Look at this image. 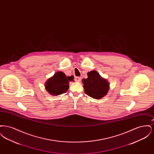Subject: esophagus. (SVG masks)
<instances>
[{"label":"esophagus","instance_id":"1","mask_svg":"<svg viewBox=\"0 0 154 154\" xmlns=\"http://www.w3.org/2000/svg\"><path fill=\"white\" fill-rule=\"evenodd\" d=\"M74 80H75V81H77V82H80L81 80V77H75L74 78Z\"/></svg>","mask_w":154,"mask_h":154}]
</instances>
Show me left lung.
<instances>
[{"label": "left lung", "mask_w": 154, "mask_h": 154, "mask_svg": "<svg viewBox=\"0 0 154 154\" xmlns=\"http://www.w3.org/2000/svg\"><path fill=\"white\" fill-rule=\"evenodd\" d=\"M87 75L88 78L82 80L85 93L96 99L106 95L109 89V84L106 79L102 78L95 70L88 72Z\"/></svg>", "instance_id": "8db88e82"}]
</instances>
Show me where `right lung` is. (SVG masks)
Wrapping results in <instances>:
<instances>
[{
	"instance_id": "obj_1",
	"label": "right lung",
	"mask_w": 154,
	"mask_h": 154,
	"mask_svg": "<svg viewBox=\"0 0 154 154\" xmlns=\"http://www.w3.org/2000/svg\"><path fill=\"white\" fill-rule=\"evenodd\" d=\"M73 75L67 77L64 73L58 72L45 84V89L52 95H59L65 93L69 88V81H73Z\"/></svg>"
}]
</instances>
